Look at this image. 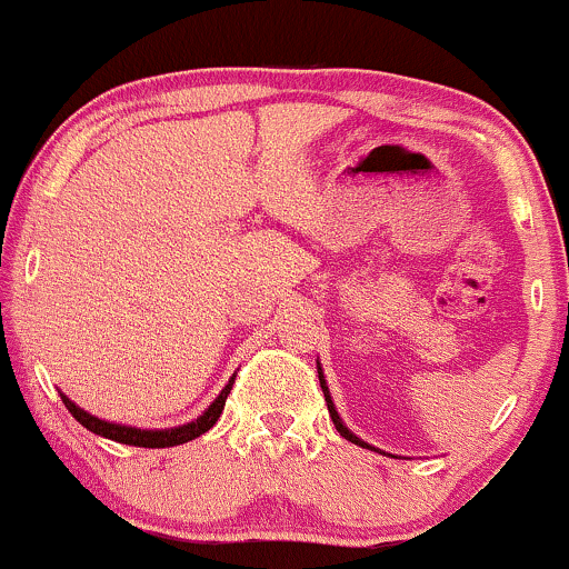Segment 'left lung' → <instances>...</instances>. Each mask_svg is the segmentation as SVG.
<instances>
[{
  "label": "left lung",
  "instance_id": "obj_1",
  "mask_svg": "<svg viewBox=\"0 0 569 569\" xmlns=\"http://www.w3.org/2000/svg\"><path fill=\"white\" fill-rule=\"evenodd\" d=\"M318 379H320V387H323V395H326V406H328V413H331V419H333V427H337V432L345 437V440H350V442H355V445H360V448H368V450H376V448H371V445L368 442H362L358 435H352L350 429L345 427V421L339 419V413H337V408H333V400H331V392H328V385H326V376H323V371H320V366H318Z\"/></svg>",
  "mask_w": 569,
  "mask_h": 569
}]
</instances>
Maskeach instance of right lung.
Returning <instances> with one entry per match:
<instances>
[{
  "mask_svg": "<svg viewBox=\"0 0 569 569\" xmlns=\"http://www.w3.org/2000/svg\"><path fill=\"white\" fill-rule=\"evenodd\" d=\"M232 381H236V379H230L228 385H224L222 392L217 395V400L211 402V406L203 410V413L198 416L196 421L182 423V427H172V429L121 427V423L102 421V419H98V416L87 413L84 408H79L77 402L68 400L66 395H60V397H63V406L68 408V413H71L73 419L81 423V427H87L89 432H94V435H100V437H108V440H116V442L134 445V448H174V445L196 440V437H201L203 432H209V429L214 427L219 416H222L224 400H228V395H230V389H232Z\"/></svg>",
  "mask_w": 569,
  "mask_h": 569,
  "instance_id": "1",
  "label": "right lung"
}]
</instances>
